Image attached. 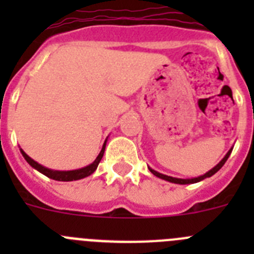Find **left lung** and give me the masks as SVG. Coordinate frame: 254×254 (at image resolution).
Masks as SVG:
<instances>
[{
  "label": "left lung",
  "instance_id": "8db88e82",
  "mask_svg": "<svg viewBox=\"0 0 254 254\" xmlns=\"http://www.w3.org/2000/svg\"><path fill=\"white\" fill-rule=\"evenodd\" d=\"M232 150H233V149L229 150L228 154L225 155V158H224L223 160L220 161V163L217 164L216 167L212 168V169H211L210 172H207V173H206V174H203V176L197 177V178H192V179H179V178H173V177L164 176V174H161V173H158V172H156V170H154V169H150V168H149V169H150V172H151L152 174H154V176L159 177V178H161V179H165V181H168V182H172V183H177V185H188V183H197V182L202 181V179L208 178V177H211V176H214V174H215V173L217 172V170L221 169V167H223L224 164H225V161L228 160L229 155L232 154Z\"/></svg>",
  "mask_w": 254,
  "mask_h": 254
}]
</instances>
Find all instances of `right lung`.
I'll use <instances>...</instances> for the list:
<instances>
[{
	"label": "right lung",
	"mask_w": 254,
	"mask_h": 254,
	"mask_svg": "<svg viewBox=\"0 0 254 254\" xmlns=\"http://www.w3.org/2000/svg\"><path fill=\"white\" fill-rule=\"evenodd\" d=\"M104 150H105V142H104V145H103L102 151H100V154L98 155V158L94 160L93 164H90V165H87V167L82 168V169L68 170V172H58V170H51V169H48V168H44L43 165L38 164L37 161L33 160V159H31L30 156H28V155L22 151V150H21V154H22V156L25 158V160L28 161L29 164H30L31 167L35 168L38 172H40L42 174L47 176L48 178L55 179V181H61V182H71V181H77V179H82V178H85V177L93 174V173L95 172L96 168H98V165H99L100 160H102L103 155H104Z\"/></svg>",
	"instance_id": "obj_1"
}]
</instances>
